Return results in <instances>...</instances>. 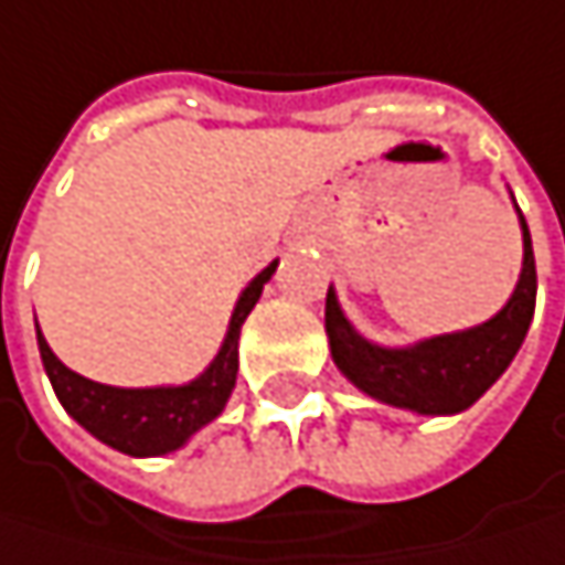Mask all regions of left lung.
Masks as SVG:
<instances>
[{"label":"left lung","mask_w":565,"mask_h":565,"mask_svg":"<svg viewBox=\"0 0 565 565\" xmlns=\"http://www.w3.org/2000/svg\"><path fill=\"white\" fill-rule=\"evenodd\" d=\"M524 230V268L511 300L488 323L417 342L411 349H382L365 342L342 317L335 294H327V335L339 372L379 397L382 404L407 407L417 414H459L472 407L488 387L501 379V372L518 355L527 327L534 320L537 303V265L531 230L521 216Z\"/></svg>","instance_id":"1"}]
</instances>
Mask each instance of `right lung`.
Returning <instances> with one entry per match:
<instances>
[{
  "label": "right lung",
  "mask_w": 565,
  "mask_h": 565,
  "mask_svg": "<svg viewBox=\"0 0 565 565\" xmlns=\"http://www.w3.org/2000/svg\"><path fill=\"white\" fill-rule=\"evenodd\" d=\"M278 262L268 265L255 281L248 284L235 303V313L230 320V333L213 359V365L190 385L180 387H109L99 382H89L77 372H71L44 342L38 330V349L44 372L54 385L57 401L64 411L86 427L96 439L106 446L129 452V456H164L171 449L183 446L200 427L220 417L226 407L235 372H238V333L245 317L262 297V287L275 275Z\"/></svg>",
  "instance_id": "add662e5"
}]
</instances>
